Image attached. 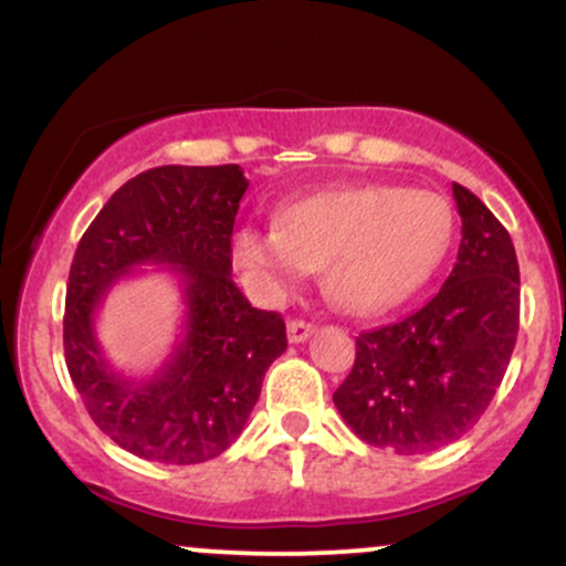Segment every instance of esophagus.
Wrapping results in <instances>:
<instances>
[{"instance_id": "esophagus-1", "label": "esophagus", "mask_w": 566, "mask_h": 566, "mask_svg": "<svg viewBox=\"0 0 566 566\" xmlns=\"http://www.w3.org/2000/svg\"><path fill=\"white\" fill-rule=\"evenodd\" d=\"M311 335H314V324L301 322V319L287 322V337H290V343H303V340H308Z\"/></svg>"}]
</instances>
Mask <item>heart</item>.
Here are the masks:
<instances>
[{"label":"heart","instance_id":"heart-1","mask_svg":"<svg viewBox=\"0 0 566 566\" xmlns=\"http://www.w3.org/2000/svg\"><path fill=\"white\" fill-rule=\"evenodd\" d=\"M452 239V210L433 191L333 188L276 212V229L242 226L231 239L247 292L276 305L319 269L322 287L350 314H378L431 276Z\"/></svg>","mask_w":566,"mask_h":566}]
</instances>
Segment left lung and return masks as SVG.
Masks as SVG:
<instances>
[{
    "instance_id": "8db88e82",
    "label": "left lung",
    "mask_w": 566,
    "mask_h": 566,
    "mask_svg": "<svg viewBox=\"0 0 566 566\" xmlns=\"http://www.w3.org/2000/svg\"><path fill=\"white\" fill-rule=\"evenodd\" d=\"M463 220L458 263L423 308L356 337L333 394L346 426L396 454L433 452L473 428L495 396L518 333V263L503 223L452 184Z\"/></svg>"
}]
</instances>
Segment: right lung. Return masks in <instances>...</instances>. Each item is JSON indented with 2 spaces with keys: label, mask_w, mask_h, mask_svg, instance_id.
<instances>
[{
  "label": "right lung",
  "mask_w": 566,
  "mask_h": 566,
  "mask_svg": "<svg viewBox=\"0 0 566 566\" xmlns=\"http://www.w3.org/2000/svg\"><path fill=\"white\" fill-rule=\"evenodd\" d=\"M247 186L239 165L154 167L106 201L76 247L63 316L69 375L95 426L143 460L191 465L229 450L287 348L282 316L252 308L231 279ZM140 264L179 276L187 319L158 373L127 379L102 356L94 316Z\"/></svg>",
  "instance_id": "obj_1"
}]
</instances>
